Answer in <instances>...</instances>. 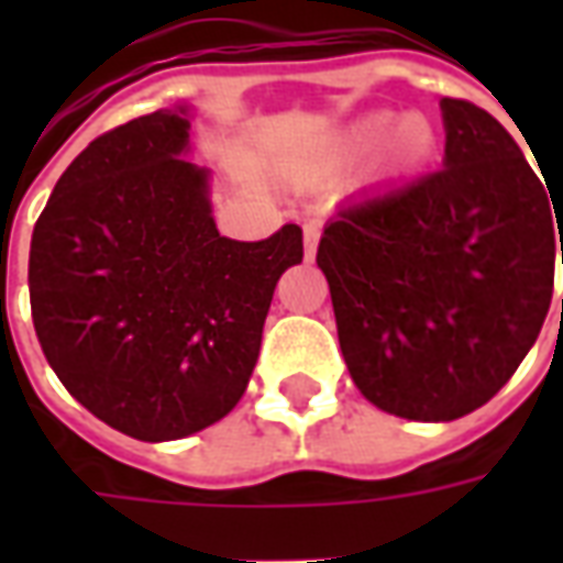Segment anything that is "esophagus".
I'll return each instance as SVG.
<instances>
[{"label": "esophagus", "mask_w": 563, "mask_h": 563, "mask_svg": "<svg viewBox=\"0 0 563 563\" xmlns=\"http://www.w3.org/2000/svg\"><path fill=\"white\" fill-rule=\"evenodd\" d=\"M319 234H322V222H319V220L305 222V256H307V258L317 256Z\"/></svg>", "instance_id": "1"}]
</instances>
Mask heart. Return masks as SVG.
<instances>
[{
  "instance_id": "heart-1",
  "label": "heart",
  "mask_w": 563,
  "mask_h": 563,
  "mask_svg": "<svg viewBox=\"0 0 563 563\" xmlns=\"http://www.w3.org/2000/svg\"><path fill=\"white\" fill-rule=\"evenodd\" d=\"M389 126L391 117H371L350 135V147L365 150L371 144H377L389 132ZM431 147H434V132H431L428 120H422V117H404L401 123L395 126V132H391V159L401 162V165L422 162L431 153Z\"/></svg>"
}]
</instances>
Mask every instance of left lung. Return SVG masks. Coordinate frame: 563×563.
Here are the masks:
<instances>
[{"label":"left lung","instance_id":"left-lung-1","mask_svg":"<svg viewBox=\"0 0 563 563\" xmlns=\"http://www.w3.org/2000/svg\"><path fill=\"white\" fill-rule=\"evenodd\" d=\"M440 108L443 168L338 210L317 253L350 377L416 422L467 416L507 386L563 258V196L545 192L488 111L467 99Z\"/></svg>","mask_w":563,"mask_h":563}]
</instances>
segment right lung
<instances>
[{"label": "right lung", "mask_w": 563, "mask_h": 563, "mask_svg": "<svg viewBox=\"0 0 563 563\" xmlns=\"http://www.w3.org/2000/svg\"><path fill=\"white\" fill-rule=\"evenodd\" d=\"M186 111H153L80 150L35 222L30 305L44 358L92 416L135 440L196 434L241 401L274 286L301 229L232 241Z\"/></svg>", "instance_id": "obj_1"}]
</instances>
